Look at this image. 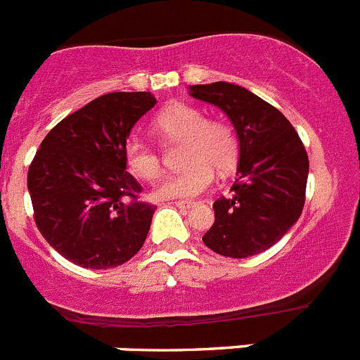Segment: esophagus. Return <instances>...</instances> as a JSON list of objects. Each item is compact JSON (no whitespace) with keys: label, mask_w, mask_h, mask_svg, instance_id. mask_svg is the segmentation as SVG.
I'll list each match as a JSON object with an SVG mask.
<instances>
[{"label":"esophagus","mask_w":360,"mask_h":360,"mask_svg":"<svg viewBox=\"0 0 360 360\" xmlns=\"http://www.w3.org/2000/svg\"><path fill=\"white\" fill-rule=\"evenodd\" d=\"M174 205L180 209H191V207H196L195 202H174Z\"/></svg>","instance_id":"obj_1"}]
</instances>
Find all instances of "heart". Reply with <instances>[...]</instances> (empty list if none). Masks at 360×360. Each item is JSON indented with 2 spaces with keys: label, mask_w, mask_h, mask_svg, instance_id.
I'll use <instances>...</instances> for the list:
<instances>
[{
  "label": "heart",
  "mask_w": 360,
  "mask_h": 360,
  "mask_svg": "<svg viewBox=\"0 0 360 360\" xmlns=\"http://www.w3.org/2000/svg\"><path fill=\"white\" fill-rule=\"evenodd\" d=\"M164 144L182 142V171L162 180L155 189L158 198L187 200L202 195L214 182V171L227 173L240 153L238 133L224 119H207L200 108L174 103L162 110L153 122ZM124 162L139 180L153 182L162 174L158 149L141 136H131L124 146Z\"/></svg>",
  "instance_id": "obj_1"
}]
</instances>
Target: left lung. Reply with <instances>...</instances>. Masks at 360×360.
I'll list each match as a JSON object with an SVG mask.
<instances>
[{"label":"left lung","mask_w":360,"mask_h":360,"mask_svg":"<svg viewBox=\"0 0 360 360\" xmlns=\"http://www.w3.org/2000/svg\"><path fill=\"white\" fill-rule=\"evenodd\" d=\"M191 95L221 108L240 141L238 180L229 198L212 203L214 224L203 234V243L225 257L256 256L278 243L301 216L307 149L278 108L241 86L195 84Z\"/></svg>","instance_id":"8db88e82"}]
</instances>
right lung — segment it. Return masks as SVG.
I'll use <instances>...</instances> for the list:
<instances>
[{"label": "right lung", "instance_id": "1", "mask_svg": "<svg viewBox=\"0 0 360 360\" xmlns=\"http://www.w3.org/2000/svg\"><path fill=\"white\" fill-rule=\"evenodd\" d=\"M157 104L148 91H115L86 104L44 136L28 167V193L43 238L68 262L113 269L148 236L155 205L126 171L124 146Z\"/></svg>", "mask_w": 360, "mask_h": 360}]
</instances>
